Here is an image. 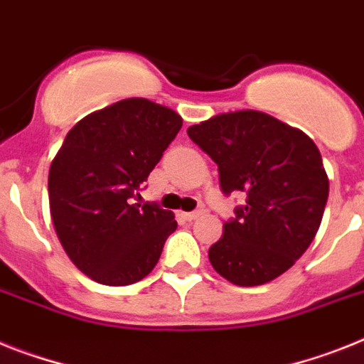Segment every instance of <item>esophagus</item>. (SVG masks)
Returning a JSON list of instances; mask_svg holds the SVG:
<instances>
[{"instance_id":"1","label":"esophagus","mask_w":364,"mask_h":364,"mask_svg":"<svg viewBox=\"0 0 364 364\" xmlns=\"http://www.w3.org/2000/svg\"><path fill=\"white\" fill-rule=\"evenodd\" d=\"M203 215V209L200 210H192V213H185V220H188V222H192V220H196L198 216Z\"/></svg>"}]
</instances>
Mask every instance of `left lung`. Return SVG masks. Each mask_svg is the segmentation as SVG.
<instances>
[{"label": "left lung", "instance_id": "left-lung-1", "mask_svg": "<svg viewBox=\"0 0 364 364\" xmlns=\"http://www.w3.org/2000/svg\"><path fill=\"white\" fill-rule=\"evenodd\" d=\"M218 166L225 196L244 192V205L209 248L220 276L240 287L276 279L313 242L329 181L309 136L259 111L218 114L187 129Z\"/></svg>", "mask_w": 364, "mask_h": 364}]
</instances>
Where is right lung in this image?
<instances>
[{
    "label": "right lung",
    "instance_id": "1",
    "mask_svg": "<svg viewBox=\"0 0 364 364\" xmlns=\"http://www.w3.org/2000/svg\"><path fill=\"white\" fill-rule=\"evenodd\" d=\"M181 125L166 107L129 97L79 120L55 155L48 179L55 231L73 264L97 283L146 277L176 231L170 210L131 198Z\"/></svg>",
    "mask_w": 364,
    "mask_h": 364
}]
</instances>
